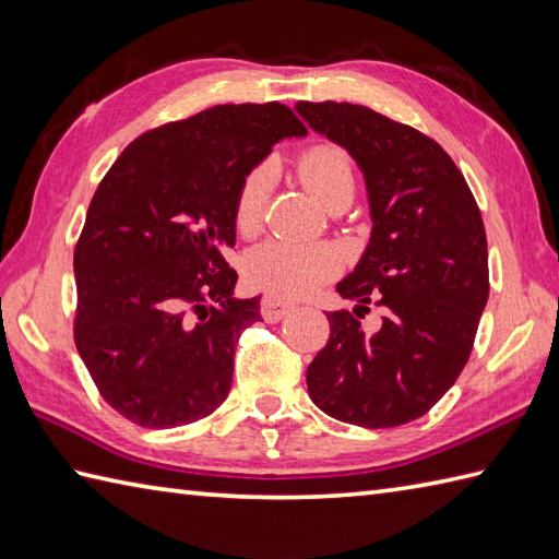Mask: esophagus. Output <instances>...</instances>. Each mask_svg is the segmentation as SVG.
<instances>
[{
  "label": "esophagus",
  "instance_id": "esophagus-1",
  "mask_svg": "<svg viewBox=\"0 0 559 559\" xmlns=\"http://www.w3.org/2000/svg\"><path fill=\"white\" fill-rule=\"evenodd\" d=\"M293 310H295L293 302L281 300V298H276V295H266V298L261 300V317H264L269 324L281 322V319Z\"/></svg>",
  "mask_w": 559,
  "mask_h": 559
}]
</instances>
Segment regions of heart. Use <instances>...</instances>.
Wrapping results in <instances>:
<instances>
[{
  "instance_id": "obj_1",
  "label": "heart",
  "mask_w": 559,
  "mask_h": 559,
  "mask_svg": "<svg viewBox=\"0 0 559 559\" xmlns=\"http://www.w3.org/2000/svg\"><path fill=\"white\" fill-rule=\"evenodd\" d=\"M298 175L317 201L326 209L353 199L355 173L348 153L336 144H314L298 158ZM276 168L273 163H259L249 170L235 197V228L242 235H254L264 221ZM247 278L266 293L283 298H302L319 283L338 271V254L322 242L266 240L257 245L245 259Z\"/></svg>"
}]
</instances>
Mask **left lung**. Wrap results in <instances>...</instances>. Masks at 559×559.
Instances as JSON below:
<instances>
[{"mask_svg":"<svg viewBox=\"0 0 559 559\" xmlns=\"http://www.w3.org/2000/svg\"><path fill=\"white\" fill-rule=\"evenodd\" d=\"M295 110L358 163L372 221L360 261L336 286L358 305L326 314L331 336L307 367V391L341 423L406 425L456 382L488 305L478 204L449 153L418 129L353 103ZM372 299L388 317L367 335L357 310Z\"/></svg>","mask_w":559,"mask_h":559,"instance_id":"left-lung-1","label":"left lung"}]
</instances>
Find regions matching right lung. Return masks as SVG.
<instances>
[{"label":"right lung","mask_w":559,"mask_h":559,"mask_svg":"<svg viewBox=\"0 0 559 559\" xmlns=\"http://www.w3.org/2000/svg\"><path fill=\"white\" fill-rule=\"evenodd\" d=\"M305 134L281 103L213 105L141 134L103 177L74 249V341L127 420L163 430L228 399L237 338L261 319L225 261L237 189Z\"/></svg>","instance_id":"add662e5"}]
</instances>
